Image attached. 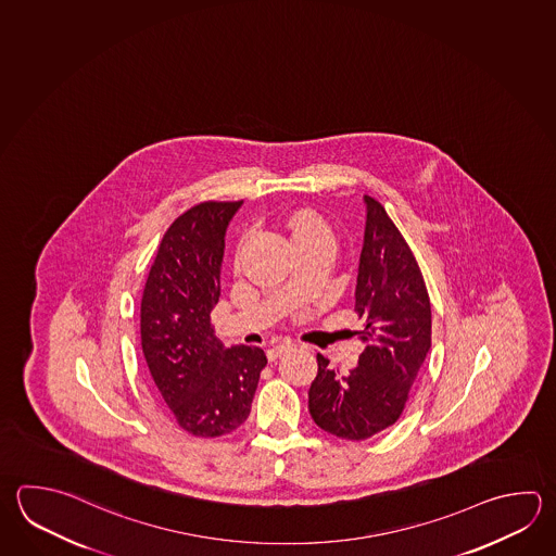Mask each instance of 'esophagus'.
Returning <instances> with one entry per match:
<instances>
[{
	"instance_id": "1",
	"label": "esophagus",
	"mask_w": 556,
	"mask_h": 556,
	"mask_svg": "<svg viewBox=\"0 0 556 556\" xmlns=\"http://www.w3.org/2000/svg\"><path fill=\"white\" fill-rule=\"evenodd\" d=\"M294 349V343L292 341H282V343H278V345H274L273 349H268V359L276 361L278 357H282L283 353H288V351H292Z\"/></svg>"
}]
</instances>
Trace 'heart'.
Segmentation results:
<instances>
[{"mask_svg":"<svg viewBox=\"0 0 556 556\" xmlns=\"http://www.w3.org/2000/svg\"><path fill=\"white\" fill-rule=\"evenodd\" d=\"M292 230V240L300 242V240L312 239V237H321V239L331 240L333 242V230L327 225L324 218L316 217V215H300L292 220L290 225Z\"/></svg>","mask_w":556,"mask_h":556,"instance_id":"b5f03b06","label":"heart"}]
</instances>
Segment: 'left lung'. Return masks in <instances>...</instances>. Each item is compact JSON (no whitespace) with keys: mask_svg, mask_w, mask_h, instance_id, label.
<instances>
[{"mask_svg":"<svg viewBox=\"0 0 556 556\" xmlns=\"http://www.w3.org/2000/svg\"><path fill=\"white\" fill-rule=\"evenodd\" d=\"M363 201L367 220L355 312L365 349L348 377H338L317 355V377L307 392L314 422L345 440H367L401 418L432 341L430 298L418 262L381 203L369 195Z\"/></svg>","mask_w":556,"mask_h":556,"instance_id":"left-lung-1","label":"left lung"}]
</instances>
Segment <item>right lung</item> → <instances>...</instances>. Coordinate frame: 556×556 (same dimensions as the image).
Here are the masks:
<instances>
[{
    "instance_id": "add662e5",
    "label": "right lung",
    "mask_w": 556,
    "mask_h": 556,
    "mask_svg": "<svg viewBox=\"0 0 556 556\" xmlns=\"http://www.w3.org/2000/svg\"><path fill=\"white\" fill-rule=\"evenodd\" d=\"M242 201H205L175 218L155 254L140 307L143 357L160 401L186 432L217 438L251 414L266 355L227 349L211 326L225 232Z\"/></svg>"
}]
</instances>
